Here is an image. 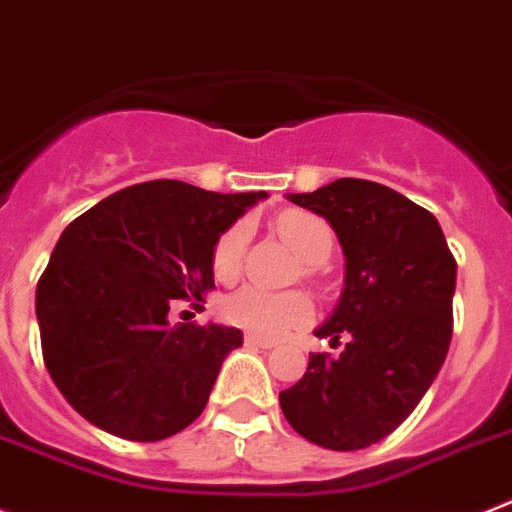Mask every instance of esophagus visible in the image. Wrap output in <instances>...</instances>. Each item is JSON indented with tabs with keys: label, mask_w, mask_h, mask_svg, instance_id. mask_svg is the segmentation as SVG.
Segmentation results:
<instances>
[{
	"label": "esophagus",
	"mask_w": 512,
	"mask_h": 512,
	"mask_svg": "<svg viewBox=\"0 0 512 512\" xmlns=\"http://www.w3.org/2000/svg\"><path fill=\"white\" fill-rule=\"evenodd\" d=\"M244 345H250V348H262V350L275 348L273 340H268V337H257V335H244Z\"/></svg>",
	"instance_id": "34e87169"
}]
</instances>
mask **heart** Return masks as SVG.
Listing matches in <instances>:
<instances>
[{
    "instance_id": "heart-1",
    "label": "heart",
    "mask_w": 512,
    "mask_h": 512,
    "mask_svg": "<svg viewBox=\"0 0 512 512\" xmlns=\"http://www.w3.org/2000/svg\"><path fill=\"white\" fill-rule=\"evenodd\" d=\"M275 229L283 242L306 262V273H314V265L330 260L335 247L332 226L317 213L283 211L275 219ZM250 237L247 221H237L216 239L211 252V270L221 283H231L242 270L244 244ZM221 319L239 330L257 337H283L291 330H299L314 317V301L304 291H262L257 286H244L229 293L219 306Z\"/></svg>"
}]
</instances>
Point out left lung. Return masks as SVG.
I'll use <instances>...</instances> for the list:
<instances>
[{
	"label": "left lung",
	"instance_id": "obj_1",
	"mask_svg": "<svg viewBox=\"0 0 512 512\" xmlns=\"http://www.w3.org/2000/svg\"><path fill=\"white\" fill-rule=\"evenodd\" d=\"M288 201L330 221L345 288L317 330L340 355L311 353L281 410L317 446L368 448L412 415L446 361L456 260L433 213L379 182L340 177Z\"/></svg>",
	"mask_w": 512,
	"mask_h": 512
}]
</instances>
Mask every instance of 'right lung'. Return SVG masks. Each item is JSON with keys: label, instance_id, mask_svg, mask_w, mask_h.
Segmentation results:
<instances>
[{"label": "right lung", "instance_id": "add662e5", "mask_svg": "<svg viewBox=\"0 0 512 512\" xmlns=\"http://www.w3.org/2000/svg\"><path fill=\"white\" fill-rule=\"evenodd\" d=\"M257 193H211L180 180L123 188L71 221L35 291L43 363L66 402L97 428L154 443L208 404L237 327L167 322L172 299L213 288L216 239Z\"/></svg>", "mask_w": 512, "mask_h": 512}]
</instances>
